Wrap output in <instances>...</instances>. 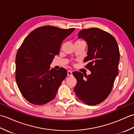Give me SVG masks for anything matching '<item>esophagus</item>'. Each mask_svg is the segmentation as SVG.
Instances as JSON below:
<instances>
[{"instance_id": "1", "label": "esophagus", "mask_w": 134, "mask_h": 134, "mask_svg": "<svg viewBox=\"0 0 134 134\" xmlns=\"http://www.w3.org/2000/svg\"><path fill=\"white\" fill-rule=\"evenodd\" d=\"M72 74L71 71H70V70L68 71H67V75L68 76H72Z\"/></svg>"}]
</instances>
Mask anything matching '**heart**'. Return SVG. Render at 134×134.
I'll return each instance as SVG.
<instances>
[{"instance_id": "heart-1", "label": "heart", "mask_w": 134, "mask_h": 134, "mask_svg": "<svg viewBox=\"0 0 134 134\" xmlns=\"http://www.w3.org/2000/svg\"><path fill=\"white\" fill-rule=\"evenodd\" d=\"M81 41V40H78V41Z\"/></svg>"}]
</instances>
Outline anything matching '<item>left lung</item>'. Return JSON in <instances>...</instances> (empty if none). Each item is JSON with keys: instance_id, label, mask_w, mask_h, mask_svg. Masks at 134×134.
I'll return each mask as SVG.
<instances>
[{"instance_id": "8db88e82", "label": "left lung", "mask_w": 134, "mask_h": 134, "mask_svg": "<svg viewBox=\"0 0 134 134\" xmlns=\"http://www.w3.org/2000/svg\"><path fill=\"white\" fill-rule=\"evenodd\" d=\"M87 42V56L84 62L85 68L91 74L74 71L73 75L77 83L74 92L77 97L88 105L101 103L112 91L118 75L120 52L116 39L110 33L97 27L84 29L78 34Z\"/></svg>"}]
</instances>
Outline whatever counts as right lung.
<instances>
[{
	"label": "right lung",
	"mask_w": 134,
	"mask_h": 134,
	"mask_svg": "<svg viewBox=\"0 0 134 134\" xmlns=\"http://www.w3.org/2000/svg\"><path fill=\"white\" fill-rule=\"evenodd\" d=\"M75 28L64 29L49 26L36 28L29 33L17 51L15 79L24 97L30 103L41 105L55 98L67 71L50 69L63 41Z\"/></svg>",
	"instance_id": "add662e5"
}]
</instances>
